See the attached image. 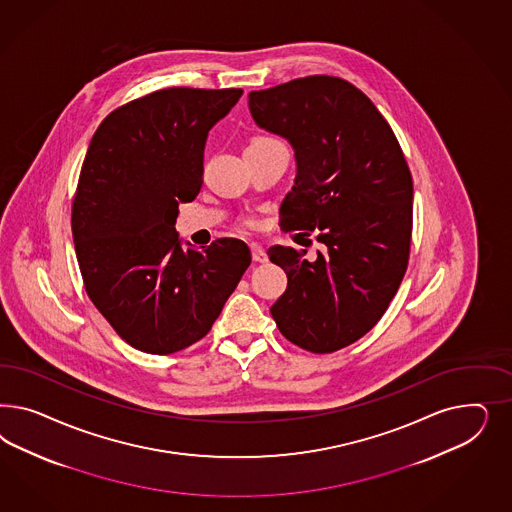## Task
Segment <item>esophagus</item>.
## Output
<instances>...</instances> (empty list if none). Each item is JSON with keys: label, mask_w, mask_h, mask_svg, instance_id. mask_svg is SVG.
Segmentation results:
<instances>
[{"label": "esophagus", "mask_w": 512, "mask_h": 512, "mask_svg": "<svg viewBox=\"0 0 512 512\" xmlns=\"http://www.w3.org/2000/svg\"><path fill=\"white\" fill-rule=\"evenodd\" d=\"M249 248H251V257H253V261H255V263H266L268 255H266V251H264V248L261 246V244L253 242Z\"/></svg>", "instance_id": "obj_1"}]
</instances>
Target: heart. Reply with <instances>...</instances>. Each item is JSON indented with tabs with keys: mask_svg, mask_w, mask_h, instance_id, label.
Here are the masks:
<instances>
[{
	"mask_svg": "<svg viewBox=\"0 0 512 512\" xmlns=\"http://www.w3.org/2000/svg\"><path fill=\"white\" fill-rule=\"evenodd\" d=\"M274 139H268V137H257V139L251 140L248 146H255V144H264V142H272ZM242 223L249 227V229H253V227H257V217L255 216H246L242 219Z\"/></svg>",
	"mask_w": 512,
	"mask_h": 512,
	"instance_id": "heart-1",
	"label": "heart"
}]
</instances>
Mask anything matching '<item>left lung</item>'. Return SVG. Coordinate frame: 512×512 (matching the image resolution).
Instances as JSON below:
<instances>
[{
  "mask_svg": "<svg viewBox=\"0 0 512 512\" xmlns=\"http://www.w3.org/2000/svg\"><path fill=\"white\" fill-rule=\"evenodd\" d=\"M249 110L295 150L281 229L315 231L325 244L315 261L306 249H268L287 274L270 313L291 343L334 353L368 334L398 293L413 231L411 172L387 120L343 78L313 75L251 92Z\"/></svg>",
  "mask_w": 512,
  "mask_h": 512,
  "instance_id": "left-lung-1",
  "label": "left lung"
}]
</instances>
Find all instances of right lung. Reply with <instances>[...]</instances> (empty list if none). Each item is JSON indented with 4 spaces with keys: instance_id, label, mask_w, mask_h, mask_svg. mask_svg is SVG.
Wrapping results in <instances>:
<instances>
[{
    "instance_id": "1",
    "label": "right lung",
    "mask_w": 512,
    "mask_h": 512,
    "mask_svg": "<svg viewBox=\"0 0 512 512\" xmlns=\"http://www.w3.org/2000/svg\"><path fill=\"white\" fill-rule=\"evenodd\" d=\"M240 88H165L112 110L78 176L71 229L93 306L131 347L172 355L202 340L251 263L248 244L184 249L178 204L202 186L208 131Z\"/></svg>"
}]
</instances>
